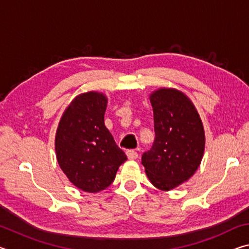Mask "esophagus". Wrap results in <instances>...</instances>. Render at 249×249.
Listing matches in <instances>:
<instances>
[{
  "label": "esophagus",
  "instance_id": "34e87169",
  "mask_svg": "<svg viewBox=\"0 0 249 249\" xmlns=\"http://www.w3.org/2000/svg\"><path fill=\"white\" fill-rule=\"evenodd\" d=\"M126 154H127V157H128V159H130V160H134V159H137V158H138L137 151H135V150H133V149L127 150V151H126Z\"/></svg>",
  "mask_w": 249,
  "mask_h": 249
}]
</instances>
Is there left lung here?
<instances>
[{
  "label": "left lung",
  "instance_id": "left-lung-1",
  "mask_svg": "<svg viewBox=\"0 0 249 249\" xmlns=\"http://www.w3.org/2000/svg\"><path fill=\"white\" fill-rule=\"evenodd\" d=\"M155 141L142 156L147 177L156 188L169 191L195 175L204 153L203 125L191 101L175 89L150 95Z\"/></svg>",
  "mask_w": 249,
  "mask_h": 249
}]
</instances>
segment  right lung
<instances>
[{
  "instance_id": "obj_1",
  "label": "right lung",
  "mask_w": 249,
  "mask_h": 249,
  "mask_svg": "<svg viewBox=\"0 0 249 249\" xmlns=\"http://www.w3.org/2000/svg\"><path fill=\"white\" fill-rule=\"evenodd\" d=\"M107 100L98 92L78 95L56 134L58 163L75 187L90 193L107 189L127 157L104 125Z\"/></svg>"
}]
</instances>
